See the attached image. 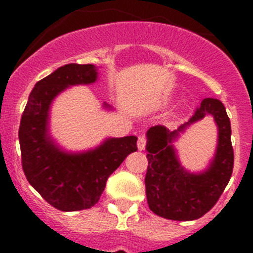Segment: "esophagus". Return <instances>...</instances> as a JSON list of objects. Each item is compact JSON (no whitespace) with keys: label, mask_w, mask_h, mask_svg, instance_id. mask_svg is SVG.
Instances as JSON below:
<instances>
[{"label":"esophagus","mask_w":253,"mask_h":253,"mask_svg":"<svg viewBox=\"0 0 253 253\" xmlns=\"http://www.w3.org/2000/svg\"><path fill=\"white\" fill-rule=\"evenodd\" d=\"M146 144H147V139L146 137H143V135H140L139 138H138V149L139 151H143V149L146 148Z\"/></svg>","instance_id":"esophagus-1"}]
</instances>
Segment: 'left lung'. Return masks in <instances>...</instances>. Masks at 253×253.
<instances>
[{
    "label": "left lung",
    "mask_w": 253,
    "mask_h": 253,
    "mask_svg": "<svg viewBox=\"0 0 253 253\" xmlns=\"http://www.w3.org/2000/svg\"><path fill=\"white\" fill-rule=\"evenodd\" d=\"M207 115L214 118L218 126V144L210 167L193 174L180 166L172 141L180 132ZM231 122L225 107L218 99L202 100L190 120L169 131L163 125L147 131L146 194L149 209L171 220H195L207 214L224 191L233 171L234 154L231 140Z\"/></svg>",
    "instance_id": "left-lung-1"
}]
</instances>
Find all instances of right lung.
Here are the masks:
<instances>
[{
	"label": "right lung",
	"mask_w": 253,
	"mask_h": 253,
	"mask_svg": "<svg viewBox=\"0 0 253 253\" xmlns=\"http://www.w3.org/2000/svg\"><path fill=\"white\" fill-rule=\"evenodd\" d=\"M97 80L93 64H66L37 82L19 128L22 169L29 184L62 211L90 209L99 202L109 176L137 151V137L107 138L95 149L68 153L49 135V109L67 87ZM104 106H110L104 102Z\"/></svg>",
	"instance_id": "obj_1"
}]
</instances>
